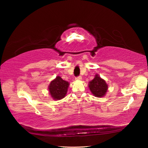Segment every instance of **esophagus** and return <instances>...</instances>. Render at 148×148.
Listing matches in <instances>:
<instances>
[{
    "label": "esophagus",
    "instance_id": "esophagus-1",
    "mask_svg": "<svg viewBox=\"0 0 148 148\" xmlns=\"http://www.w3.org/2000/svg\"><path fill=\"white\" fill-rule=\"evenodd\" d=\"M82 78V76H77V77H76V80H81Z\"/></svg>",
    "mask_w": 148,
    "mask_h": 148
}]
</instances>
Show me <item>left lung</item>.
<instances>
[{
    "label": "left lung",
    "instance_id": "8db88e82",
    "mask_svg": "<svg viewBox=\"0 0 148 148\" xmlns=\"http://www.w3.org/2000/svg\"><path fill=\"white\" fill-rule=\"evenodd\" d=\"M89 87L92 94L99 98L104 97L108 91V85L106 82L98 74L95 75L94 79L89 82Z\"/></svg>",
    "mask_w": 148,
    "mask_h": 148
}]
</instances>
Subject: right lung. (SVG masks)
<instances>
[{
	"label": "right lung",
	"instance_id": "1",
	"mask_svg": "<svg viewBox=\"0 0 148 148\" xmlns=\"http://www.w3.org/2000/svg\"><path fill=\"white\" fill-rule=\"evenodd\" d=\"M69 86L68 82L64 81L60 76H57L56 79L50 82L48 87L49 93L54 100H61L66 96Z\"/></svg>",
	"mask_w": 148,
	"mask_h": 148
}]
</instances>
